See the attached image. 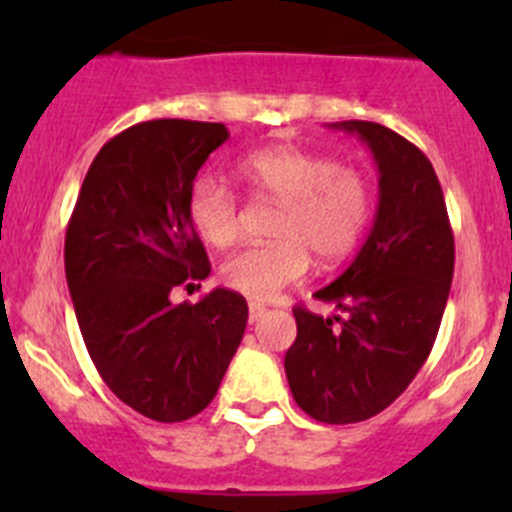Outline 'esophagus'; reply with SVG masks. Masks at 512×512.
Instances as JSON below:
<instances>
[{
	"label": "esophagus",
	"instance_id": "esophagus-1",
	"mask_svg": "<svg viewBox=\"0 0 512 512\" xmlns=\"http://www.w3.org/2000/svg\"><path fill=\"white\" fill-rule=\"evenodd\" d=\"M265 312H267L265 304L250 302V322H257V319H260V317H265Z\"/></svg>",
	"mask_w": 512,
	"mask_h": 512
}]
</instances>
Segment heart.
Here are the masks:
<instances>
[{"instance_id":"heart-1","label":"heart","mask_w":512,"mask_h":512,"mask_svg":"<svg viewBox=\"0 0 512 512\" xmlns=\"http://www.w3.org/2000/svg\"><path fill=\"white\" fill-rule=\"evenodd\" d=\"M252 195L280 203L275 242L247 245L223 267L225 285L252 299H270L302 280L312 258L337 267L359 247L374 215V188L361 170L297 146H270L237 163ZM190 225L213 247L240 235V195L218 175L203 173L188 188Z\"/></svg>"}]
</instances>
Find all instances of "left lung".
I'll return each mask as SVG.
<instances>
[{
    "mask_svg": "<svg viewBox=\"0 0 512 512\" xmlns=\"http://www.w3.org/2000/svg\"><path fill=\"white\" fill-rule=\"evenodd\" d=\"M379 165L374 227L352 265L314 292L342 314L297 304V339L285 354L294 401L322 423L381 414L431 354L453 280V230L431 160L391 128L342 121Z\"/></svg>",
    "mask_w": 512,
    "mask_h": 512,
    "instance_id": "left-lung-1",
    "label": "left lung"
}]
</instances>
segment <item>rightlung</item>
<instances>
[{
	"label": "right lung",
	"mask_w": 512,
	"mask_h": 512,
	"mask_svg": "<svg viewBox=\"0 0 512 512\" xmlns=\"http://www.w3.org/2000/svg\"><path fill=\"white\" fill-rule=\"evenodd\" d=\"M227 136L223 123L183 118L126 128L98 151L66 227V282L91 361L123 404L160 423L215 399L245 334L247 302L232 289L170 302L210 275L185 203Z\"/></svg>",
	"instance_id": "obj_1"
}]
</instances>
